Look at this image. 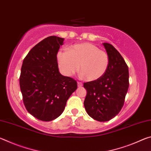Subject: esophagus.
<instances>
[{
  "label": "esophagus",
  "instance_id": "34e87169",
  "mask_svg": "<svg viewBox=\"0 0 151 151\" xmlns=\"http://www.w3.org/2000/svg\"><path fill=\"white\" fill-rule=\"evenodd\" d=\"M77 85L78 87H81V86H83V83H81V82H77Z\"/></svg>",
  "mask_w": 151,
  "mask_h": 151
}]
</instances>
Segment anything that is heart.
Here are the masks:
<instances>
[{"label":"heart","mask_w":151,"mask_h":151,"mask_svg":"<svg viewBox=\"0 0 151 151\" xmlns=\"http://www.w3.org/2000/svg\"><path fill=\"white\" fill-rule=\"evenodd\" d=\"M57 60L64 75L72 76L80 68L81 76L86 77L88 81L101 78L105 74L109 64L106 52L101 50L96 45L87 42L73 45L70 50H59Z\"/></svg>","instance_id":"heart-1"}]
</instances>
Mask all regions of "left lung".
Listing matches in <instances>:
<instances>
[{
	"label": "left lung",
	"instance_id": "8db88e82",
	"mask_svg": "<svg viewBox=\"0 0 151 151\" xmlns=\"http://www.w3.org/2000/svg\"><path fill=\"white\" fill-rule=\"evenodd\" d=\"M109 58V67L101 78L84 83L87 91L84 101L86 112L93 119L108 121L119 114L129 88V68L112 45L103 43Z\"/></svg>",
	"mask_w": 151,
	"mask_h": 151
}]
</instances>
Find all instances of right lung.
I'll use <instances>...</instances> for the list:
<instances>
[{"mask_svg":"<svg viewBox=\"0 0 151 151\" xmlns=\"http://www.w3.org/2000/svg\"><path fill=\"white\" fill-rule=\"evenodd\" d=\"M64 39L50 36L36 45L22 63L20 87L27 111L42 121L59 116L77 88L73 78L58 70L57 53Z\"/></svg>","mask_w":151,"mask_h":151,"instance_id":"1","label":"right lung"}]
</instances>
